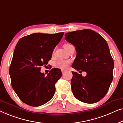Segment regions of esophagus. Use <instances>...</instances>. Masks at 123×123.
I'll use <instances>...</instances> for the list:
<instances>
[{"label":"esophagus","instance_id":"34e87169","mask_svg":"<svg viewBox=\"0 0 123 123\" xmlns=\"http://www.w3.org/2000/svg\"><path fill=\"white\" fill-rule=\"evenodd\" d=\"M65 72H66V70H62V74H63L64 73H65Z\"/></svg>","mask_w":123,"mask_h":123}]
</instances>
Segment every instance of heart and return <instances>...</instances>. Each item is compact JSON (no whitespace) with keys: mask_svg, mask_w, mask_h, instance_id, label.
<instances>
[{"mask_svg":"<svg viewBox=\"0 0 123 123\" xmlns=\"http://www.w3.org/2000/svg\"><path fill=\"white\" fill-rule=\"evenodd\" d=\"M68 44H65V45ZM64 45V46H65ZM67 66V62L66 61H63V60H59V61H57L55 62V66L56 68H61V69H65L66 68Z\"/></svg>","mask_w":123,"mask_h":123,"instance_id":"heart-1","label":"heart"}]
</instances>
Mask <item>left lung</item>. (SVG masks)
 <instances>
[{"mask_svg":"<svg viewBox=\"0 0 123 123\" xmlns=\"http://www.w3.org/2000/svg\"><path fill=\"white\" fill-rule=\"evenodd\" d=\"M65 36L77 52L72 67L87 73L83 77L72 72L71 83L74 96L88 104L100 101L108 92L113 79L114 63L106 41L91 29L74 31Z\"/></svg>","mask_w":123,"mask_h":123,"instance_id":"8db88e82","label":"left lung"}]
</instances>
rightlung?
Segmentation results:
<instances>
[{
	"label": "right lung",
	"instance_id": "obj_1",
	"mask_svg": "<svg viewBox=\"0 0 123 123\" xmlns=\"http://www.w3.org/2000/svg\"><path fill=\"white\" fill-rule=\"evenodd\" d=\"M63 34L36 33L21 38L17 43L9 75L12 87L24 103L39 106L53 98L61 70L52 68L45 76L40 71L41 66L47 65Z\"/></svg>",
	"mask_w": 123,
	"mask_h": 123
}]
</instances>
